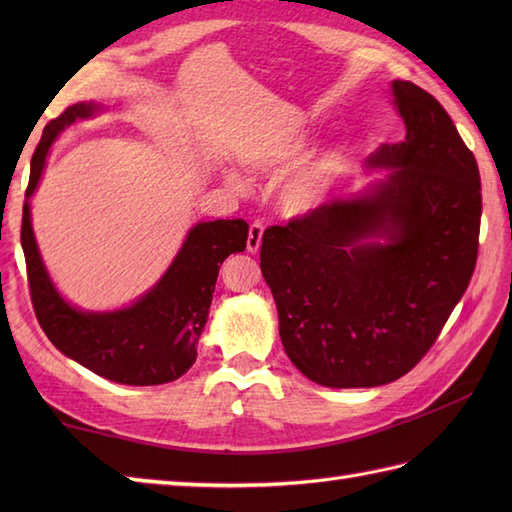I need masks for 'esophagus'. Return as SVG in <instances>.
<instances>
[{"instance_id":"1","label":"esophagus","mask_w":512,"mask_h":512,"mask_svg":"<svg viewBox=\"0 0 512 512\" xmlns=\"http://www.w3.org/2000/svg\"><path fill=\"white\" fill-rule=\"evenodd\" d=\"M262 235H264V226L259 224V222H255V224H250V228H248V242H246V246H248V253H259V248H262Z\"/></svg>"}]
</instances>
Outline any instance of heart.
I'll return each instance as SVG.
<instances>
[{
	"label": "heart",
	"mask_w": 512,
	"mask_h": 512,
	"mask_svg": "<svg viewBox=\"0 0 512 512\" xmlns=\"http://www.w3.org/2000/svg\"><path fill=\"white\" fill-rule=\"evenodd\" d=\"M306 149L308 134L303 132L270 136L246 149L244 165L253 173H259V176H281L306 156ZM339 173L341 160L332 154L314 158L295 171H290L277 189L279 211L288 217H301L317 211L330 195L336 180H339ZM224 178L233 191H248V182L237 169H226Z\"/></svg>",
	"instance_id": "obj_1"
}]
</instances>
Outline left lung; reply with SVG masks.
Returning a JSON list of instances; mask_svg holds the SVG:
<instances>
[{
  "label": "left lung",
  "mask_w": 512,
  "mask_h": 512,
  "mask_svg": "<svg viewBox=\"0 0 512 512\" xmlns=\"http://www.w3.org/2000/svg\"><path fill=\"white\" fill-rule=\"evenodd\" d=\"M391 101L405 138L367 160L387 176L262 237L281 343L323 387L405 376L436 343L475 270L477 162L429 92L391 81Z\"/></svg>",
  "instance_id": "1"
}]
</instances>
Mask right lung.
<instances>
[{
    "label": "right lung",
    "mask_w": 512,
    "mask_h": 512,
    "mask_svg": "<svg viewBox=\"0 0 512 512\" xmlns=\"http://www.w3.org/2000/svg\"><path fill=\"white\" fill-rule=\"evenodd\" d=\"M103 110L105 105L94 101L68 107L43 129L41 143L32 156L21 217V248L26 255L32 306L52 345L90 372L121 385H165L195 363L217 273L228 255L246 248L248 224L244 220L195 224L156 286L125 308L94 312L63 299L39 253L30 198L46 167L48 151L63 129Z\"/></svg>",
    "instance_id": "obj_1"
}]
</instances>
